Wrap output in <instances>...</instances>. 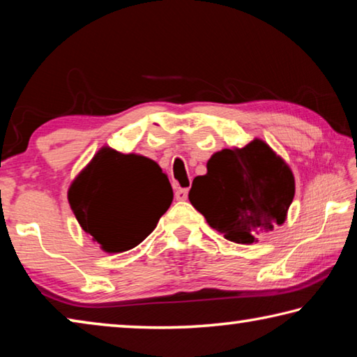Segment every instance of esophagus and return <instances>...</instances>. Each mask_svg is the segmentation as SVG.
<instances>
[{
	"instance_id": "esophagus-1",
	"label": "esophagus",
	"mask_w": 357,
	"mask_h": 357,
	"mask_svg": "<svg viewBox=\"0 0 357 357\" xmlns=\"http://www.w3.org/2000/svg\"><path fill=\"white\" fill-rule=\"evenodd\" d=\"M187 195H189V189H178L176 192H174V198H176L178 202L187 200Z\"/></svg>"
}]
</instances>
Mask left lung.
<instances>
[{
	"mask_svg": "<svg viewBox=\"0 0 357 357\" xmlns=\"http://www.w3.org/2000/svg\"><path fill=\"white\" fill-rule=\"evenodd\" d=\"M208 173L192 183L189 200L228 241L253 244L287 219L294 198L291 168L259 138L211 155Z\"/></svg>",
	"mask_w": 357,
	"mask_h": 357,
	"instance_id": "obj_1",
	"label": "left lung"
}]
</instances>
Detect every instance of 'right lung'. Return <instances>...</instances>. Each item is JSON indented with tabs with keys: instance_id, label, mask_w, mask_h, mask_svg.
I'll return each mask as SVG.
<instances>
[{
	"instance_id": "1",
	"label": "right lung",
	"mask_w": 357,
	"mask_h": 357,
	"mask_svg": "<svg viewBox=\"0 0 357 357\" xmlns=\"http://www.w3.org/2000/svg\"><path fill=\"white\" fill-rule=\"evenodd\" d=\"M68 198L84 233L104 252L119 253L153 233L173 190L154 160L104 146L72 181Z\"/></svg>"
}]
</instances>
